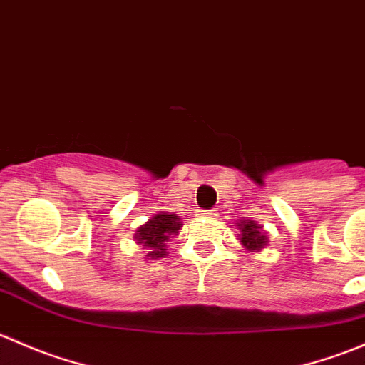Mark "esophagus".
Instances as JSON below:
<instances>
[{
  "instance_id": "1",
  "label": "esophagus",
  "mask_w": 365,
  "mask_h": 365,
  "mask_svg": "<svg viewBox=\"0 0 365 365\" xmlns=\"http://www.w3.org/2000/svg\"><path fill=\"white\" fill-rule=\"evenodd\" d=\"M200 215L201 217H217L219 213H217V210H201Z\"/></svg>"
}]
</instances>
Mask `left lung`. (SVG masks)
I'll use <instances>...</instances> for the list:
<instances>
[{
    "mask_svg": "<svg viewBox=\"0 0 365 365\" xmlns=\"http://www.w3.org/2000/svg\"><path fill=\"white\" fill-rule=\"evenodd\" d=\"M238 230H240V242L247 251L256 252L264 249V245L268 244V237L263 230H261L259 224H256L254 220H242L238 224Z\"/></svg>",
    "mask_w": 365,
    "mask_h": 365,
    "instance_id": "obj_1",
    "label": "left lung"
}]
</instances>
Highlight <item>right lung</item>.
<instances>
[{
	"mask_svg": "<svg viewBox=\"0 0 365 365\" xmlns=\"http://www.w3.org/2000/svg\"><path fill=\"white\" fill-rule=\"evenodd\" d=\"M182 226V220L176 213H155L152 219H148V222L135 230L134 240L135 244L146 249V259H159V257L168 256L165 242L176 237Z\"/></svg>",
	"mask_w": 365,
	"mask_h": 365,
	"instance_id": "add662e5",
	"label": "right lung"
}]
</instances>
